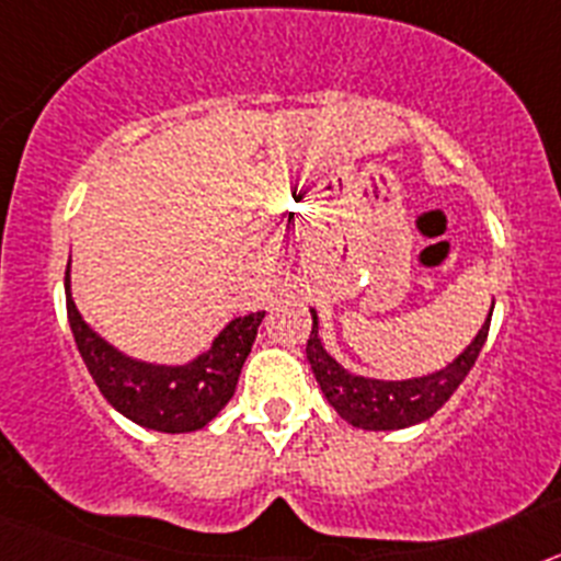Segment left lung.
Returning a JSON list of instances; mask_svg holds the SVG:
<instances>
[{
  "label": "left lung",
  "instance_id": "8db88e82",
  "mask_svg": "<svg viewBox=\"0 0 561 561\" xmlns=\"http://www.w3.org/2000/svg\"><path fill=\"white\" fill-rule=\"evenodd\" d=\"M309 311L311 334L306 340V356H309V365L314 370V379L320 381V390L340 419L348 421L351 427L370 430V433L404 430L433 419L447 404L449 396L460 388V381L469 376V370L474 368V362L485 345V336H489V323H492V311H489L474 340L453 362H447L444 368L433 370V374L410 376V379H376V376L354 374L325 351L323 340H320L317 311Z\"/></svg>",
  "mask_w": 561,
  "mask_h": 561
}]
</instances>
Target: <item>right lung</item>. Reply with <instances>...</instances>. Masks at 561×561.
I'll return each mask as SVG.
<instances>
[{"mask_svg": "<svg viewBox=\"0 0 561 561\" xmlns=\"http://www.w3.org/2000/svg\"><path fill=\"white\" fill-rule=\"evenodd\" d=\"M72 266L67 264L64 291H67L69 329L83 356V365L101 388L103 399L128 421L157 433H196L207 427L232 399L238 376L244 368L257 325L266 311L232 317L230 323L213 336L210 348L193 359L168 365L131 356L98 334L78 311L72 300Z\"/></svg>", "mask_w": 561, "mask_h": 561, "instance_id": "right-lung-1", "label": "right lung"}]
</instances>
